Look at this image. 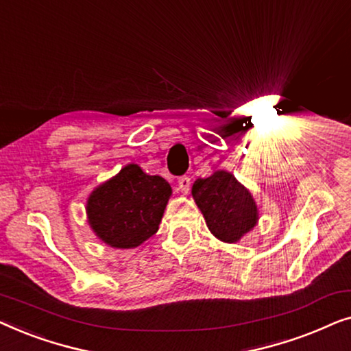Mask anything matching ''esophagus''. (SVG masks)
Masks as SVG:
<instances>
[{
	"instance_id": "34e87169",
	"label": "esophagus",
	"mask_w": 351,
	"mask_h": 351,
	"mask_svg": "<svg viewBox=\"0 0 351 351\" xmlns=\"http://www.w3.org/2000/svg\"><path fill=\"white\" fill-rule=\"evenodd\" d=\"M177 185H179V190L182 193H189L190 190V185H191V180L189 176H182L179 180H177Z\"/></svg>"
}]
</instances>
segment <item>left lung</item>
<instances>
[{
	"label": "left lung",
	"mask_w": 351,
	"mask_h": 351,
	"mask_svg": "<svg viewBox=\"0 0 351 351\" xmlns=\"http://www.w3.org/2000/svg\"><path fill=\"white\" fill-rule=\"evenodd\" d=\"M191 195L210 232L225 243L238 241L257 223L251 193L230 172L217 171L208 179H198Z\"/></svg>",
	"instance_id": "left-lung-1"
}]
</instances>
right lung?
Here are the masks:
<instances>
[{"instance_id": "add662e5", "label": "right lung", "mask_w": 351, "mask_h": 351, "mask_svg": "<svg viewBox=\"0 0 351 351\" xmlns=\"http://www.w3.org/2000/svg\"><path fill=\"white\" fill-rule=\"evenodd\" d=\"M171 193V185L162 177L148 176L137 165H129L89 196V223L110 246L137 247L158 232Z\"/></svg>"}]
</instances>
